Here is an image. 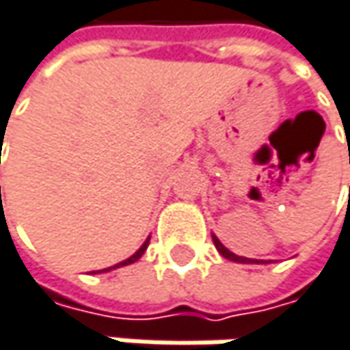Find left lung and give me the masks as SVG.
<instances>
[{"label": "left lung", "mask_w": 350, "mask_h": 350, "mask_svg": "<svg viewBox=\"0 0 350 350\" xmlns=\"http://www.w3.org/2000/svg\"><path fill=\"white\" fill-rule=\"evenodd\" d=\"M213 241H215V247H217V251L225 257V259H229V261H237V262H259V261H253V259H245V257H237L235 253H231L227 247H223V243L219 241L217 237H213Z\"/></svg>", "instance_id": "8db88e82"}]
</instances>
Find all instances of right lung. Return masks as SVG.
<instances>
[{"label": "right lung", "instance_id": "right-lung-1", "mask_svg": "<svg viewBox=\"0 0 350 350\" xmlns=\"http://www.w3.org/2000/svg\"><path fill=\"white\" fill-rule=\"evenodd\" d=\"M147 245H149V239H147V241H145V243H143V245L139 247L137 253H135V255H131L129 259H125V261L117 262V265H113V267H109V269H103V271H97V273H105V271H111V269H117V267H123V265H131V262H135V261H137V259H139V257H141V255L145 253V249H147ZM93 273H95V271H93Z\"/></svg>", "mask_w": 350, "mask_h": 350}]
</instances>
